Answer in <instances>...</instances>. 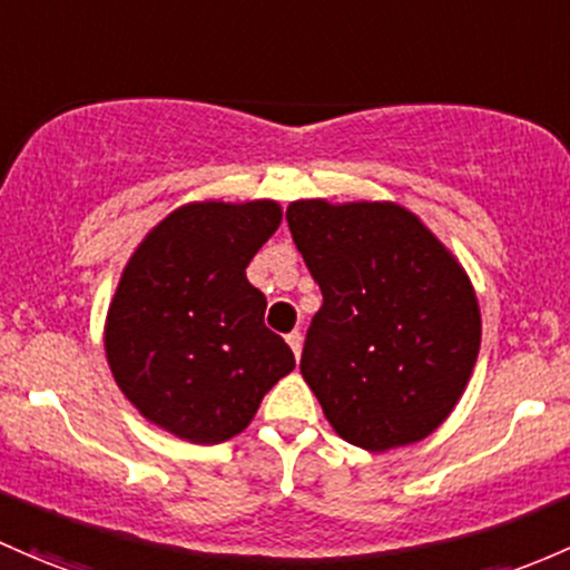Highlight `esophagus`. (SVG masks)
I'll return each instance as SVG.
<instances>
[{"label": "esophagus", "instance_id": "1", "mask_svg": "<svg viewBox=\"0 0 570 570\" xmlns=\"http://www.w3.org/2000/svg\"><path fill=\"white\" fill-rule=\"evenodd\" d=\"M286 343H289L292 352H295V356H299V352H303V333H299V330H295V333L286 335Z\"/></svg>", "mask_w": 570, "mask_h": 570}]
</instances>
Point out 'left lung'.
Listing matches in <instances>:
<instances>
[{
	"mask_svg": "<svg viewBox=\"0 0 570 570\" xmlns=\"http://www.w3.org/2000/svg\"><path fill=\"white\" fill-rule=\"evenodd\" d=\"M286 222L324 297L299 373L327 422L367 452L428 438L476 365L481 314L471 278L395 203L297 199Z\"/></svg>",
	"mask_w": 570,
	"mask_h": 570,
	"instance_id": "left-lung-1",
	"label": "left lung"
}]
</instances>
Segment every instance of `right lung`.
Wrapping results in <instances>:
<instances>
[{"label":"right lung","instance_id":"1","mask_svg":"<svg viewBox=\"0 0 570 570\" xmlns=\"http://www.w3.org/2000/svg\"><path fill=\"white\" fill-rule=\"evenodd\" d=\"M281 205L191 203L173 210L124 267L105 324L116 384L148 422L191 443L248 428L295 354L265 327L267 299L246 267Z\"/></svg>","mask_w":570,"mask_h":570}]
</instances>
